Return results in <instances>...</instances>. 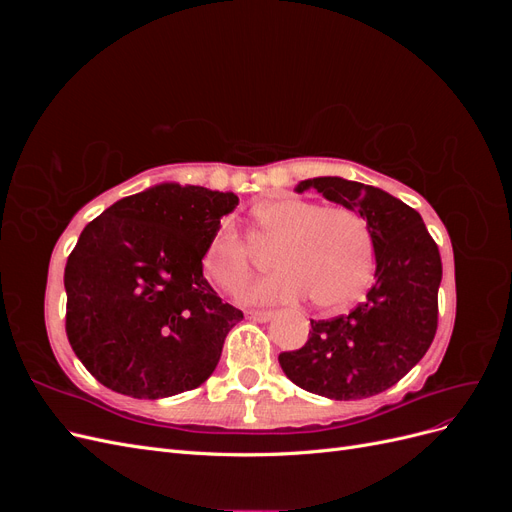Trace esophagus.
<instances>
[{"mask_svg": "<svg viewBox=\"0 0 512 512\" xmlns=\"http://www.w3.org/2000/svg\"><path fill=\"white\" fill-rule=\"evenodd\" d=\"M247 318L256 322H267L273 318V312H265V309H250V312H247Z\"/></svg>", "mask_w": 512, "mask_h": 512, "instance_id": "esophagus-1", "label": "esophagus"}]
</instances>
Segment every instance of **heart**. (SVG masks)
Wrapping results in <instances>:
<instances>
[{"label":"heart","mask_w":512,"mask_h":512,"mask_svg":"<svg viewBox=\"0 0 512 512\" xmlns=\"http://www.w3.org/2000/svg\"><path fill=\"white\" fill-rule=\"evenodd\" d=\"M254 235L277 241L271 275L243 292L245 303H290L312 294L318 307L335 309L356 299L374 265L371 232L359 213L320 207L301 198H277L254 209ZM203 271L213 284L237 294L254 271V256L235 224L222 222L203 252Z\"/></svg>","instance_id":"1"}]
</instances>
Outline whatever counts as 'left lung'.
<instances>
[{
  "instance_id": "obj_1",
  "label": "left lung",
  "mask_w": 512,
  "mask_h": 512,
  "mask_svg": "<svg viewBox=\"0 0 512 512\" xmlns=\"http://www.w3.org/2000/svg\"><path fill=\"white\" fill-rule=\"evenodd\" d=\"M361 215L376 252V284L350 314L312 320L303 348L280 354L301 389L350 401L391 389L423 359L438 329L442 260L423 218L374 185L316 177L297 185Z\"/></svg>"
}]
</instances>
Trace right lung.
Listing matches in <instances>:
<instances>
[{"label":"right lung","instance_id":"add662e5","mask_svg":"<svg viewBox=\"0 0 512 512\" xmlns=\"http://www.w3.org/2000/svg\"><path fill=\"white\" fill-rule=\"evenodd\" d=\"M232 192L162 183L81 232L66 262L68 342L106 389L162 399L203 384L243 312L203 277V252Z\"/></svg>","mask_w":512,"mask_h":512}]
</instances>
